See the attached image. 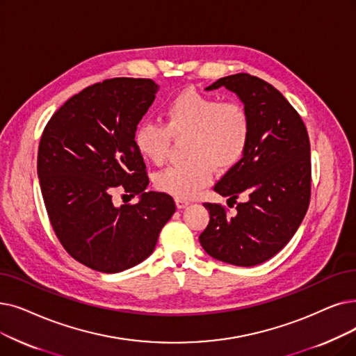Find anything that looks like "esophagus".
Here are the masks:
<instances>
[{
	"mask_svg": "<svg viewBox=\"0 0 356 356\" xmlns=\"http://www.w3.org/2000/svg\"><path fill=\"white\" fill-rule=\"evenodd\" d=\"M189 204H191V202H189L188 199H180V197H176V207H177L179 209L186 208Z\"/></svg>",
	"mask_w": 356,
	"mask_h": 356,
	"instance_id": "34e87169",
	"label": "esophagus"
}]
</instances>
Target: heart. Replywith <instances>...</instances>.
Masks as SVG:
<instances>
[{"mask_svg": "<svg viewBox=\"0 0 356 356\" xmlns=\"http://www.w3.org/2000/svg\"><path fill=\"white\" fill-rule=\"evenodd\" d=\"M164 125L138 123L132 141L141 157L154 164L164 161L172 136H186L188 161L170 165L154 177L156 188L180 199H191L207 186L213 168L237 165L249 148L252 116L240 102H222L195 90L179 92L164 107Z\"/></svg>", "mask_w": 356, "mask_h": 356, "instance_id": "1", "label": "heart"}]
</instances>
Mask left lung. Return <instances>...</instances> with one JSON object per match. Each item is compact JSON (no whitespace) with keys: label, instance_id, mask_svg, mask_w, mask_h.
<instances>
[{"label":"left lung","instance_id":"8db88e82","mask_svg":"<svg viewBox=\"0 0 356 356\" xmlns=\"http://www.w3.org/2000/svg\"><path fill=\"white\" fill-rule=\"evenodd\" d=\"M236 92L252 116V138L241 161L229 168L213 191L248 200L228 215L218 204H204L209 224L199 236L204 250L236 266H256L281 252L297 233L310 204V140L298 112L269 83L234 74L207 90Z\"/></svg>","mask_w":356,"mask_h":356}]
</instances>
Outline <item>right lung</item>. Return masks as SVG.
<instances>
[{
	"label": "right lung",
	"mask_w": 356,
	"mask_h": 356,
	"mask_svg": "<svg viewBox=\"0 0 356 356\" xmlns=\"http://www.w3.org/2000/svg\"><path fill=\"white\" fill-rule=\"evenodd\" d=\"M157 90L127 76L92 84L59 107L40 138L38 176L52 228L71 257L97 272L141 264L176 211L170 195L145 192V163L132 141ZM116 187L140 202L115 207Z\"/></svg>",
	"instance_id": "1"
}]
</instances>
